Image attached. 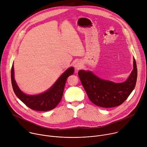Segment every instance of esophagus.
I'll return each instance as SVG.
<instances>
[{
  "instance_id": "1",
  "label": "esophagus",
  "mask_w": 147,
  "mask_h": 147,
  "mask_svg": "<svg viewBox=\"0 0 147 147\" xmlns=\"http://www.w3.org/2000/svg\"><path fill=\"white\" fill-rule=\"evenodd\" d=\"M81 66H82V64L79 61H77L76 63H75V65H74V67H76V69L77 70L80 69L81 67Z\"/></svg>"
}]
</instances>
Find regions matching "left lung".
<instances>
[{"instance_id":"1","label":"left lung","mask_w":147,"mask_h":147,"mask_svg":"<svg viewBox=\"0 0 147 147\" xmlns=\"http://www.w3.org/2000/svg\"><path fill=\"white\" fill-rule=\"evenodd\" d=\"M133 70L127 80L121 83L101 79L90 71L80 70L78 76L90 100L102 108H113L122 104L133 91L137 81V68L134 58Z\"/></svg>"}]
</instances>
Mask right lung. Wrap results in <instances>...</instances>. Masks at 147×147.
<instances>
[{
	"label": "right lung",
	"mask_w": 147,
	"mask_h": 147,
	"mask_svg": "<svg viewBox=\"0 0 147 147\" xmlns=\"http://www.w3.org/2000/svg\"><path fill=\"white\" fill-rule=\"evenodd\" d=\"M13 64L11 71V80L13 91L16 95L27 107L37 111H48L54 109L60 102L67 78L74 71L71 67L66 70L57 79L54 84L46 92L35 95H28L20 90L14 78Z\"/></svg>",
	"instance_id": "add662e5"
}]
</instances>
